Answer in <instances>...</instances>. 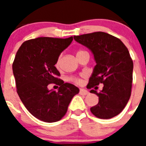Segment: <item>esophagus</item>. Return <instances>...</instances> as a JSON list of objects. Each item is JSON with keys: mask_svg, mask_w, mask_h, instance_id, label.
I'll return each instance as SVG.
<instances>
[{"mask_svg": "<svg viewBox=\"0 0 146 146\" xmlns=\"http://www.w3.org/2000/svg\"><path fill=\"white\" fill-rule=\"evenodd\" d=\"M80 93L81 94V95H88L89 94V92L87 91L86 89H80Z\"/></svg>", "mask_w": 146, "mask_h": 146, "instance_id": "esophagus-1", "label": "esophagus"}]
</instances>
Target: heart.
<instances>
[{"label": "heart", "mask_w": 146, "mask_h": 146, "mask_svg": "<svg viewBox=\"0 0 146 146\" xmlns=\"http://www.w3.org/2000/svg\"><path fill=\"white\" fill-rule=\"evenodd\" d=\"M82 51H84V50H80V51H78V53H80V52H82ZM59 64H60V58L57 60V63H56V67H59ZM69 80H70V81H73V82H76V83H80L81 82V80L79 79V78H76V77H70Z\"/></svg>", "instance_id": "1"}]
</instances>
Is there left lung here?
Returning <instances> with one entry per match:
<instances>
[{
	"instance_id": "left-lung-1",
	"label": "left lung",
	"mask_w": 146,
	"mask_h": 146,
	"mask_svg": "<svg viewBox=\"0 0 146 146\" xmlns=\"http://www.w3.org/2000/svg\"><path fill=\"white\" fill-rule=\"evenodd\" d=\"M73 38L91 50L96 63L87 88L104 85L100 92L90 91L98 96V103L90 111L101 119L115 117L123 110L131 95L133 63L129 50L119 38L102 32Z\"/></svg>"
}]
</instances>
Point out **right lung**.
<instances>
[{
	"label": "right lung",
	"instance_id": "1",
	"mask_svg": "<svg viewBox=\"0 0 146 146\" xmlns=\"http://www.w3.org/2000/svg\"><path fill=\"white\" fill-rule=\"evenodd\" d=\"M72 41L73 37L29 40L22 44L15 57L13 73L18 96L26 109L44 122L60 120L73 96L80 92L74 85L58 79L60 73L55 67L60 54ZM50 83L59 85L57 92L49 90Z\"/></svg>",
	"mask_w": 146,
	"mask_h": 146
}]
</instances>
